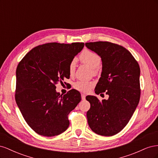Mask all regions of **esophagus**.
Here are the masks:
<instances>
[{"mask_svg": "<svg viewBox=\"0 0 158 158\" xmlns=\"http://www.w3.org/2000/svg\"><path fill=\"white\" fill-rule=\"evenodd\" d=\"M81 97H82V100H84V99H85V95L84 94H81Z\"/></svg>", "mask_w": 158, "mask_h": 158, "instance_id": "34e87169", "label": "esophagus"}]
</instances>
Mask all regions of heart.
<instances>
[{"mask_svg":"<svg viewBox=\"0 0 158 158\" xmlns=\"http://www.w3.org/2000/svg\"><path fill=\"white\" fill-rule=\"evenodd\" d=\"M80 59L83 63L88 65L93 70V73H95L98 70V66L101 64L102 59L98 54L90 51L89 50H85L80 55ZM76 64V60L73 59L70 62L69 65V74L73 75L75 72ZM94 84L91 82L85 80H78L74 84V88L82 92H87L93 87Z\"/></svg>","mask_w":158,"mask_h":158,"instance_id":"b5f03b06","label":"heart"}]
</instances>
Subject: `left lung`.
<instances>
[{
	"label": "left lung",
	"mask_w": 158,
	"mask_h": 158,
	"mask_svg": "<svg viewBox=\"0 0 158 158\" xmlns=\"http://www.w3.org/2000/svg\"><path fill=\"white\" fill-rule=\"evenodd\" d=\"M85 45L102 59V71L95 93L109 95L108 99L102 102L94 95L85 98L90 103L86 114L88 125L99 135L113 136L127 125L139 103L140 66L131 52L121 45L107 41Z\"/></svg>",
	"instance_id": "1"
}]
</instances>
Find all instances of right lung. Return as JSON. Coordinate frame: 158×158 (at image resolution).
Masks as SVG:
<instances>
[{
  "mask_svg": "<svg viewBox=\"0 0 158 158\" xmlns=\"http://www.w3.org/2000/svg\"><path fill=\"white\" fill-rule=\"evenodd\" d=\"M84 43H50L32 49L18 64L15 99L23 118L38 135L54 136L69 126L68 115L81 101L78 91L64 95L55 84L69 78V65Z\"/></svg>",
  "mask_w": 158,
  "mask_h": 158,
  "instance_id": "obj_1",
  "label": "right lung"
}]
</instances>
